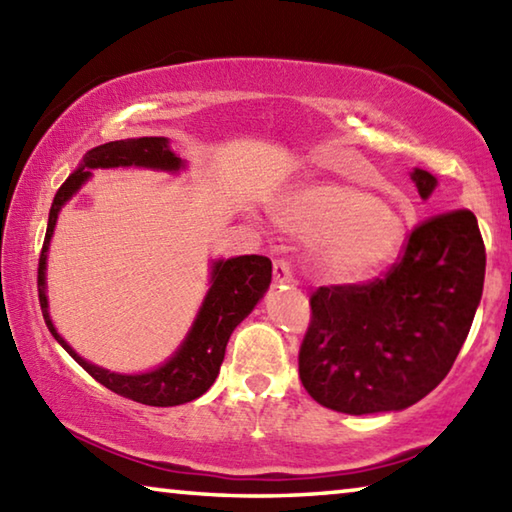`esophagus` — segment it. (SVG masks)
Here are the masks:
<instances>
[{
  "label": "esophagus",
  "instance_id": "34e87169",
  "mask_svg": "<svg viewBox=\"0 0 512 512\" xmlns=\"http://www.w3.org/2000/svg\"><path fill=\"white\" fill-rule=\"evenodd\" d=\"M273 280H275L277 284L291 282V280H293L291 268H289L287 262H284V259H275V262H273Z\"/></svg>",
  "mask_w": 512,
  "mask_h": 512
}]
</instances>
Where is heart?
Listing matches in <instances>:
<instances>
[{
    "mask_svg": "<svg viewBox=\"0 0 512 512\" xmlns=\"http://www.w3.org/2000/svg\"><path fill=\"white\" fill-rule=\"evenodd\" d=\"M280 219L314 241L316 266L332 280L354 282L379 273L400 255L406 223L366 189L336 180L302 185L280 203Z\"/></svg>",
    "mask_w": 512,
    "mask_h": 512,
    "instance_id": "1",
    "label": "heart"
}]
</instances>
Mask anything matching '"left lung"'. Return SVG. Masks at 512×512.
<instances>
[{
  "label": "left lung",
  "instance_id": "1",
  "mask_svg": "<svg viewBox=\"0 0 512 512\" xmlns=\"http://www.w3.org/2000/svg\"><path fill=\"white\" fill-rule=\"evenodd\" d=\"M422 198L436 178L411 173ZM485 246L476 216L433 214L406 235L397 262L375 280L318 287L300 343L305 391L332 411H402L452 370L479 307Z\"/></svg>",
  "mask_w": 512,
  "mask_h": 512
}]
</instances>
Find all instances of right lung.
I'll use <instances>...</instances> for the list:
<instances>
[{
    "label": "right lung",
    "instance_id": "add662e5",
    "mask_svg": "<svg viewBox=\"0 0 512 512\" xmlns=\"http://www.w3.org/2000/svg\"><path fill=\"white\" fill-rule=\"evenodd\" d=\"M99 167H151L176 171L183 167V162L169 151V142L164 137H131V140L108 142L85 153L81 167L60 185L54 203H51L47 235L38 262V298L42 316H45L49 332L69 352V357L112 393L149 406H178L192 402L214 384L232 329L253 311L257 300L264 296L271 284V259L264 255H241L225 259V262L223 259L214 262L212 287L198 311L192 332L180 345V350L158 370L144 372V375H115V372L92 366L69 348L51 325L45 296V264L60 207L72 198V194L79 192V187L90 178V169Z\"/></svg>",
    "mask_w": 512,
    "mask_h": 512
}]
</instances>
